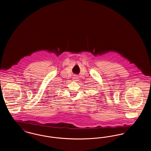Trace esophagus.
I'll list each match as a JSON object with an SVG mask.
<instances>
[{
    "mask_svg": "<svg viewBox=\"0 0 151 151\" xmlns=\"http://www.w3.org/2000/svg\"><path fill=\"white\" fill-rule=\"evenodd\" d=\"M78 77H77V76H76V75H75V76H74V77H73V79L74 81H78Z\"/></svg>",
    "mask_w": 151,
    "mask_h": 151,
    "instance_id": "1",
    "label": "esophagus"
}]
</instances>
